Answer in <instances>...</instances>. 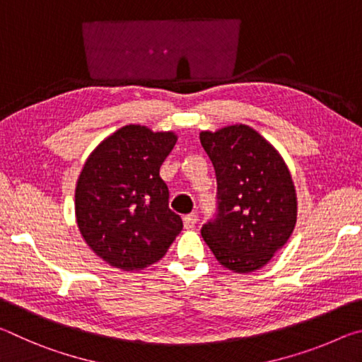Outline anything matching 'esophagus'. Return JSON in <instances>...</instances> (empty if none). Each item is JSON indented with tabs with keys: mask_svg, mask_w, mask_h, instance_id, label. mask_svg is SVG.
I'll return each mask as SVG.
<instances>
[{
	"mask_svg": "<svg viewBox=\"0 0 362 362\" xmlns=\"http://www.w3.org/2000/svg\"><path fill=\"white\" fill-rule=\"evenodd\" d=\"M196 223H198V216L196 214H188V216L183 217V226H185V230H193Z\"/></svg>",
	"mask_w": 362,
	"mask_h": 362,
	"instance_id": "obj_1",
	"label": "esophagus"
}]
</instances>
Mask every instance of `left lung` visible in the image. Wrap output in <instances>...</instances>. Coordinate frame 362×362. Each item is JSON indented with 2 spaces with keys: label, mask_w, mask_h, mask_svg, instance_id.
<instances>
[{
  "label": "left lung",
  "mask_w": 362,
  "mask_h": 362,
  "mask_svg": "<svg viewBox=\"0 0 362 362\" xmlns=\"http://www.w3.org/2000/svg\"><path fill=\"white\" fill-rule=\"evenodd\" d=\"M217 177L218 214L201 235L218 263L252 273L289 241L297 223V193L284 158L246 124L201 131Z\"/></svg>",
  "instance_id": "8db88e82"
}]
</instances>
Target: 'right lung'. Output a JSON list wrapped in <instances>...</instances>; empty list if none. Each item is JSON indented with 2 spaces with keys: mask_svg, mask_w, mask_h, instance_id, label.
Wrapping results in <instances>:
<instances>
[{
  "mask_svg": "<svg viewBox=\"0 0 362 362\" xmlns=\"http://www.w3.org/2000/svg\"><path fill=\"white\" fill-rule=\"evenodd\" d=\"M177 134L126 124L90 151L75 188L78 230L90 250L122 272H139L166 255L182 231L169 209L159 168Z\"/></svg>",
  "mask_w": 362,
  "mask_h": 362,
  "instance_id": "1",
  "label": "right lung"
}]
</instances>
